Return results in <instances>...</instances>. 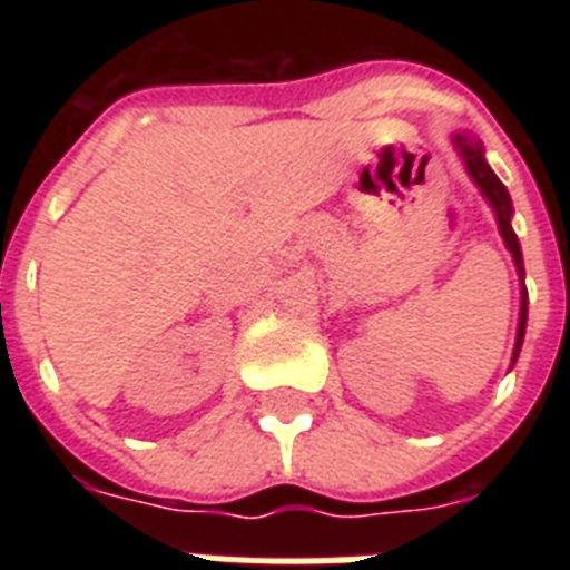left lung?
I'll return each instance as SVG.
<instances>
[{
    "instance_id": "obj_1",
    "label": "left lung",
    "mask_w": 570,
    "mask_h": 570,
    "mask_svg": "<svg viewBox=\"0 0 570 570\" xmlns=\"http://www.w3.org/2000/svg\"><path fill=\"white\" fill-rule=\"evenodd\" d=\"M452 147L459 150L461 163L468 168V177L476 183V189L482 191V197L488 200V206L494 209V218H497V230L503 236L505 248L512 254L514 259V268H518V275H521V313H518V337H514V352H512V366L521 355V346H523V334H527V286H523V254H521V242L514 236L512 230V197L505 191V186L500 183L494 171H491V165L485 159V147L479 141L476 136H470V132H455L452 136Z\"/></svg>"
}]
</instances>
